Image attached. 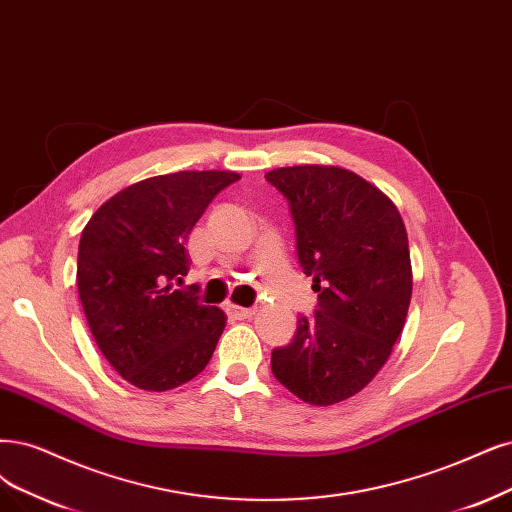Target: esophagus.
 Returning <instances> with one entry per match:
<instances>
[{
  "mask_svg": "<svg viewBox=\"0 0 512 512\" xmlns=\"http://www.w3.org/2000/svg\"><path fill=\"white\" fill-rule=\"evenodd\" d=\"M225 310H227V314H230V316H232V318H236V320L251 318V316L257 312L255 308H240V306H227Z\"/></svg>",
  "mask_w": 512,
  "mask_h": 512,
  "instance_id": "34e87169",
  "label": "esophagus"
}]
</instances>
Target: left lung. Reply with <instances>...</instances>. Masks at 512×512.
I'll list each match as a JSON object with an SVG mask.
<instances>
[{
    "instance_id": "1",
    "label": "left lung",
    "mask_w": 512,
    "mask_h": 512,
    "mask_svg": "<svg viewBox=\"0 0 512 512\" xmlns=\"http://www.w3.org/2000/svg\"><path fill=\"white\" fill-rule=\"evenodd\" d=\"M266 179L289 200L299 266L318 293L291 344L272 352L276 380L310 405L361 392L399 339L413 289L407 230L394 202L339 166H285Z\"/></svg>"
}]
</instances>
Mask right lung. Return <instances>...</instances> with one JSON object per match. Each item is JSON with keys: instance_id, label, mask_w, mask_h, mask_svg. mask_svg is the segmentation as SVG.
Segmentation results:
<instances>
[{"instance_id": "1", "label": "right lung", "mask_w": 512, "mask_h": 512, "mask_svg": "<svg viewBox=\"0 0 512 512\" xmlns=\"http://www.w3.org/2000/svg\"><path fill=\"white\" fill-rule=\"evenodd\" d=\"M230 170H181L132 183L86 223L78 291L94 342L126 382L173 390L208 365L225 314L202 306L185 242L211 200L238 181Z\"/></svg>"}]
</instances>
